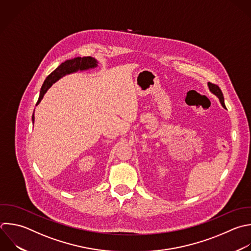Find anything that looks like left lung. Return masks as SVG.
Wrapping results in <instances>:
<instances>
[{"instance_id":"8db88e82","label":"left lung","mask_w":251,"mask_h":251,"mask_svg":"<svg viewBox=\"0 0 251 251\" xmlns=\"http://www.w3.org/2000/svg\"><path fill=\"white\" fill-rule=\"evenodd\" d=\"M208 86H209V89L212 93H214L221 101V104L224 108H226L225 106V102H224V95H223V92L222 90L220 89V87L217 85V84H214V83H211V82H208Z\"/></svg>"}]
</instances>
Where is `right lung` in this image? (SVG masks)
<instances>
[{
    "label": "right lung",
    "instance_id": "add662e5",
    "mask_svg": "<svg viewBox=\"0 0 251 251\" xmlns=\"http://www.w3.org/2000/svg\"><path fill=\"white\" fill-rule=\"evenodd\" d=\"M95 67H97V61L91 57H83V58L78 57V58H75L73 60L66 61L65 63L60 65L53 73H51L45 79V81L41 87V91H40V95H39L37 104L40 103L44 94L51 87V85L54 82H56L58 79H60L62 76L72 74V73H75V72H77L78 70L83 71V70H87V69H91V68H95ZM32 121L34 122V114L32 116Z\"/></svg>",
    "mask_w": 251,
    "mask_h": 251
}]
</instances>
